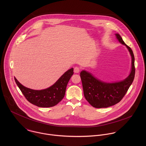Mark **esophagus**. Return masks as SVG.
I'll list each match as a JSON object with an SVG mask.
<instances>
[{"mask_svg": "<svg viewBox=\"0 0 146 146\" xmlns=\"http://www.w3.org/2000/svg\"><path fill=\"white\" fill-rule=\"evenodd\" d=\"M74 71L75 73L77 74V73H79L80 72V68L78 67H75L74 68Z\"/></svg>", "mask_w": 146, "mask_h": 146, "instance_id": "34e87169", "label": "esophagus"}]
</instances>
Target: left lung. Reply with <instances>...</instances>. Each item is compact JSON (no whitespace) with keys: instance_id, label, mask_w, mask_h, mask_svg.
Instances as JSON below:
<instances>
[{"instance_id":"8db88e82","label":"left lung","mask_w":146,"mask_h":146,"mask_svg":"<svg viewBox=\"0 0 146 146\" xmlns=\"http://www.w3.org/2000/svg\"><path fill=\"white\" fill-rule=\"evenodd\" d=\"M115 35L118 41L125 45L130 53L131 57V71L124 80L113 83L104 82L87 71H81L80 78L84 97L95 108H107L119 103L124 97L134 79L135 70L133 52L119 34H116Z\"/></svg>"}]
</instances>
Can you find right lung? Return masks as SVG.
Wrapping results in <instances>:
<instances>
[{"mask_svg":"<svg viewBox=\"0 0 146 146\" xmlns=\"http://www.w3.org/2000/svg\"><path fill=\"white\" fill-rule=\"evenodd\" d=\"M74 74V68L65 72L50 87L42 90H34L24 86L15 77V80L27 100L39 107H50L58 104L64 96L67 85Z\"/></svg>","mask_w":146,"mask_h":146,"instance_id":"obj_1","label":"right lung"}]
</instances>
